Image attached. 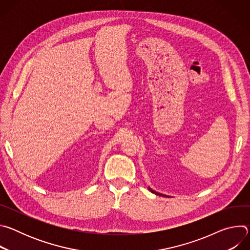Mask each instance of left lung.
Masks as SVG:
<instances>
[{"instance_id":"1","label":"left lung","mask_w":250,"mask_h":250,"mask_svg":"<svg viewBox=\"0 0 250 250\" xmlns=\"http://www.w3.org/2000/svg\"><path fill=\"white\" fill-rule=\"evenodd\" d=\"M149 191L152 192V193H154L155 195H158V196H165V195H162V194H160V193H158V192H155L154 190H152V189H150V188H149Z\"/></svg>"}]
</instances>
